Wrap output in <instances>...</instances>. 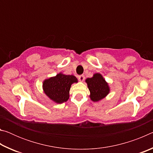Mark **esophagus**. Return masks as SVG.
Returning a JSON list of instances; mask_svg holds the SVG:
<instances>
[{"label": "esophagus", "mask_w": 153, "mask_h": 153, "mask_svg": "<svg viewBox=\"0 0 153 153\" xmlns=\"http://www.w3.org/2000/svg\"><path fill=\"white\" fill-rule=\"evenodd\" d=\"M78 79H79V81L83 82L84 80V79H85V77H84V75H81V76H78Z\"/></svg>", "instance_id": "1"}]
</instances>
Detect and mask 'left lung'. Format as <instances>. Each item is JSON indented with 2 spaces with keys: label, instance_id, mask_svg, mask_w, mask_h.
Returning a JSON list of instances; mask_svg holds the SVG:
<instances>
[{
  "label": "left lung",
  "instance_id": "1",
  "mask_svg": "<svg viewBox=\"0 0 153 153\" xmlns=\"http://www.w3.org/2000/svg\"><path fill=\"white\" fill-rule=\"evenodd\" d=\"M86 82L90 90V98L93 102H98L105 98L110 92V88L104 77L99 73L94 74Z\"/></svg>",
  "mask_w": 153,
  "mask_h": 153
}]
</instances>
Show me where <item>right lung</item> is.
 Wrapping results in <instances>:
<instances>
[{
    "mask_svg": "<svg viewBox=\"0 0 153 153\" xmlns=\"http://www.w3.org/2000/svg\"><path fill=\"white\" fill-rule=\"evenodd\" d=\"M77 82L76 76L65 75L60 72L55 76L44 80L42 89L51 100L57 104H61L67 101L71 85Z\"/></svg>",
    "mask_w": 153,
    "mask_h": 153,
    "instance_id": "obj_1",
    "label": "right lung"
}]
</instances>
